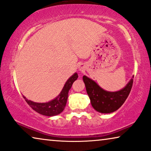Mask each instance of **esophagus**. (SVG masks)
<instances>
[{"label":"esophagus","instance_id":"34e87169","mask_svg":"<svg viewBox=\"0 0 151 151\" xmlns=\"http://www.w3.org/2000/svg\"><path fill=\"white\" fill-rule=\"evenodd\" d=\"M78 68H79L80 71H83V70H84V67L82 65H79V67H78Z\"/></svg>","mask_w":151,"mask_h":151}]
</instances>
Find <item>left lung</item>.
Instances as JSON below:
<instances>
[{
	"mask_svg": "<svg viewBox=\"0 0 151 151\" xmlns=\"http://www.w3.org/2000/svg\"><path fill=\"white\" fill-rule=\"evenodd\" d=\"M133 78L130 80L124 88L115 92L105 91L96 82L83 76L86 93L95 110L101 113H111L117 111L127 100L133 86Z\"/></svg>",
	"mask_w": 151,
	"mask_h": 151,
	"instance_id": "1",
	"label": "left lung"
}]
</instances>
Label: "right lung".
Here are the masks:
<instances>
[{
	"label": "right lung",
	"instance_id": "obj_1",
	"mask_svg": "<svg viewBox=\"0 0 151 151\" xmlns=\"http://www.w3.org/2000/svg\"><path fill=\"white\" fill-rule=\"evenodd\" d=\"M78 76L77 73H75L73 75H72L65 82L63 89L58 96L48 102H34L33 101L27 100L24 96H22L27 103L37 113L49 117L57 115L63 112L65 109L68 98V93H69L70 88H71L72 84L78 79Z\"/></svg>",
	"mask_w": 151,
	"mask_h": 151
}]
</instances>
